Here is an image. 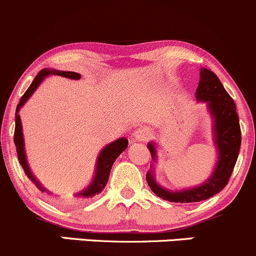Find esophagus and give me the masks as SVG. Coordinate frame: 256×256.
I'll return each mask as SVG.
<instances>
[{"mask_svg": "<svg viewBox=\"0 0 256 256\" xmlns=\"http://www.w3.org/2000/svg\"><path fill=\"white\" fill-rule=\"evenodd\" d=\"M133 136L134 140H136V142H146L151 136V132L146 127H142L134 132Z\"/></svg>", "mask_w": 256, "mask_h": 256, "instance_id": "1", "label": "esophagus"}]
</instances>
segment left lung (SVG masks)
I'll return each mask as SVG.
<instances>
[{"instance_id":"obj_1","label":"left lung","mask_w":256,"mask_h":256,"mask_svg":"<svg viewBox=\"0 0 256 256\" xmlns=\"http://www.w3.org/2000/svg\"><path fill=\"white\" fill-rule=\"evenodd\" d=\"M198 101H206L215 120V142L218 150V161L211 178L202 186L182 192H170L161 188L154 180L152 172L146 173V182L158 196L171 202H198L220 193L227 186L237 162L240 149L242 133L236 104L226 92L217 76L202 68L200 82L195 92ZM152 160L156 158V150L152 142L148 145Z\"/></svg>"}]
</instances>
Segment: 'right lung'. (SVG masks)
I'll return each mask as SVG.
<instances>
[{
	"mask_svg": "<svg viewBox=\"0 0 256 256\" xmlns=\"http://www.w3.org/2000/svg\"><path fill=\"white\" fill-rule=\"evenodd\" d=\"M48 74H54V76H66V78L70 79H80V74L76 73V72H62V70H40L38 73V76H35L34 82L30 84V86L28 88L24 95L22 96L20 100H19V104L17 105V110H16V129H14V144L16 148H17V154H18V158L19 162H20L22 167L24 168V172L28 176L30 180L35 183V186L40 189L41 192H45V189L40 186L39 182L35 180V177L32 176V173L30 172V168L28 166V162H26V152H24V139H23V132H22V122H20V117H19L18 112L20 110V107L26 104V101L30 98V95L35 92L39 84L42 82V79L45 76H48ZM128 146V140L126 138H120L116 140V142H111L100 152L98 158V166H96V173H95V178L92 180V184L88 186L85 190L82 192V193L78 194L79 202H86L89 200L90 198L95 196L96 194L100 193L104 188H105L107 180H108L110 177V172H111L112 164L114 162L116 161V158L120 154L123 152Z\"/></svg>",
	"mask_w": 256,
	"mask_h": 256,
	"instance_id": "right-lung-1",
	"label": "right lung"
}]
</instances>
